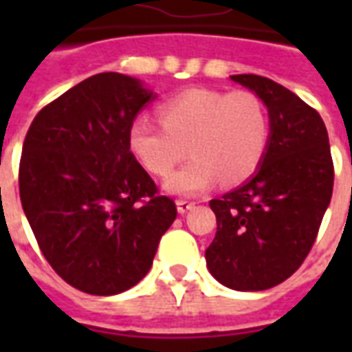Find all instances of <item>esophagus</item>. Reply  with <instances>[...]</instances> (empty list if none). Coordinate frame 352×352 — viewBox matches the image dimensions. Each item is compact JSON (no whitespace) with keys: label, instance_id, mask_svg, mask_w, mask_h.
<instances>
[{"label":"esophagus","instance_id":"1","mask_svg":"<svg viewBox=\"0 0 352 352\" xmlns=\"http://www.w3.org/2000/svg\"><path fill=\"white\" fill-rule=\"evenodd\" d=\"M194 207H196V201H190V199H177V211L181 214L188 213Z\"/></svg>","mask_w":352,"mask_h":352}]
</instances>
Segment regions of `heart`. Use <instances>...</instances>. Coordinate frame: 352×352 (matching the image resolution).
Masks as SVG:
<instances>
[{"mask_svg": "<svg viewBox=\"0 0 352 352\" xmlns=\"http://www.w3.org/2000/svg\"><path fill=\"white\" fill-rule=\"evenodd\" d=\"M160 124L146 118L128 128V151L141 168L166 177L188 153L194 158L166 181L173 194L192 196L219 179L249 181L262 166L272 138L264 101L249 90L188 88L158 105Z\"/></svg>", "mask_w": 352, "mask_h": 352, "instance_id": "heart-1", "label": "heart"}]
</instances>
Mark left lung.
<instances>
[{
  "mask_svg": "<svg viewBox=\"0 0 352 352\" xmlns=\"http://www.w3.org/2000/svg\"><path fill=\"white\" fill-rule=\"evenodd\" d=\"M270 111L272 138L249 183L211 199L217 234L207 267L234 290H265L288 279L307 258L333 188L328 131L315 109L279 82L232 75Z\"/></svg>",
  "mask_w": 352,
  "mask_h": 352,
  "instance_id": "1",
  "label": "left lung"
}]
</instances>
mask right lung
Here are the masks:
<instances>
[{
    "label": "right lung",
    "mask_w": 352,
    "mask_h": 352,
    "mask_svg": "<svg viewBox=\"0 0 352 352\" xmlns=\"http://www.w3.org/2000/svg\"><path fill=\"white\" fill-rule=\"evenodd\" d=\"M154 94L138 79L98 73L37 113L19 168L22 209L52 270L94 296L145 277L175 201L128 151V128Z\"/></svg>",
    "instance_id": "add662e5"
}]
</instances>
